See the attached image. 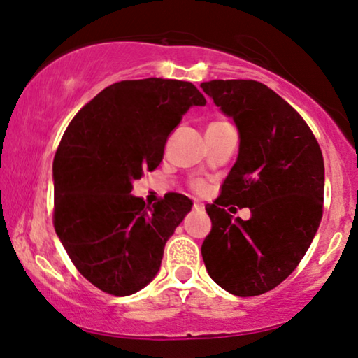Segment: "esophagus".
Wrapping results in <instances>:
<instances>
[{
	"label": "esophagus",
	"instance_id": "obj_1",
	"mask_svg": "<svg viewBox=\"0 0 358 358\" xmlns=\"http://www.w3.org/2000/svg\"><path fill=\"white\" fill-rule=\"evenodd\" d=\"M194 208H195V210H203V203L194 202Z\"/></svg>",
	"mask_w": 358,
	"mask_h": 358
}]
</instances>
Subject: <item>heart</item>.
I'll return each instance as SVG.
<instances>
[{
	"label": "heart",
	"mask_w": 358,
	"mask_h": 358,
	"mask_svg": "<svg viewBox=\"0 0 358 358\" xmlns=\"http://www.w3.org/2000/svg\"><path fill=\"white\" fill-rule=\"evenodd\" d=\"M213 124H220V122H213ZM210 125H212V124H210ZM190 189H192L194 192H197V194H203L205 190H207V184H205L203 180H200V179L192 180V182H190Z\"/></svg>",
	"instance_id": "heart-1"
}]
</instances>
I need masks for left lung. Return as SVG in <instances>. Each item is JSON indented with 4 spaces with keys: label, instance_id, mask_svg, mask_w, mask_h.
I'll use <instances>...</instances> for the list:
<instances>
[{
    "label": "left lung",
    "instance_id": "obj_1",
    "mask_svg": "<svg viewBox=\"0 0 358 358\" xmlns=\"http://www.w3.org/2000/svg\"><path fill=\"white\" fill-rule=\"evenodd\" d=\"M239 131V155L205 205L212 231L203 239L208 275L236 296L262 295L295 271L320 228L324 161L303 117L277 92L254 80L200 85ZM249 206L252 218L233 220L228 204Z\"/></svg>",
    "mask_w": 358,
    "mask_h": 358
}]
</instances>
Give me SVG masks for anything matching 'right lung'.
Returning <instances> with one entry per match:
<instances>
[{"instance_id":"obj_1","label":"right lung","mask_w":358,"mask_h":358,"mask_svg":"<svg viewBox=\"0 0 358 358\" xmlns=\"http://www.w3.org/2000/svg\"><path fill=\"white\" fill-rule=\"evenodd\" d=\"M189 81L146 78L107 86L78 114L53 158V227L85 278L127 296L153 280L164 244L192 202L168 194L153 207L131 195V180L163 159L171 131L192 106Z\"/></svg>"}]
</instances>
